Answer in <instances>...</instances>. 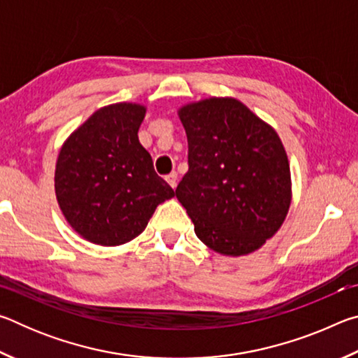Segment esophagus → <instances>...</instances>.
I'll return each instance as SVG.
<instances>
[{
	"label": "esophagus",
	"instance_id": "1",
	"mask_svg": "<svg viewBox=\"0 0 358 358\" xmlns=\"http://www.w3.org/2000/svg\"><path fill=\"white\" fill-rule=\"evenodd\" d=\"M177 178H178V175H177V172H171V173H169V175H167V177H166V180H167V183H169V185H171L172 187H175V186H177Z\"/></svg>",
	"mask_w": 358,
	"mask_h": 358
}]
</instances>
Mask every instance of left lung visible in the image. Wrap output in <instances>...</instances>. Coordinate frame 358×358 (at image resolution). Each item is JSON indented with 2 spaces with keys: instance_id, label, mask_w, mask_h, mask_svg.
<instances>
[{
  "instance_id": "left-lung-1",
  "label": "left lung",
  "mask_w": 358,
  "mask_h": 358,
  "mask_svg": "<svg viewBox=\"0 0 358 358\" xmlns=\"http://www.w3.org/2000/svg\"><path fill=\"white\" fill-rule=\"evenodd\" d=\"M189 169L177 199L196 235L224 256H245L273 237L290 205V169L276 131L234 98L178 110Z\"/></svg>"
}]
</instances>
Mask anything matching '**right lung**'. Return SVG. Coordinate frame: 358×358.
Masks as SVG:
<instances>
[{
	"mask_svg": "<svg viewBox=\"0 0 358 358\" xmlns=\"http://www.w3.org/2000/svg\"><path fill=\"white\" fill-rule=\"evenodd\" d=\"M145 112L131 102L102 107L59 151L58 205L71 227L92 243L117 246L136 238L157 205L175 196L138 142Z\"/></svg>",
	"mask_w": 358,
	"mask_h": 358,
	"instance_id": "obj_1",
	"label": "right lung"
}]
</instances>
